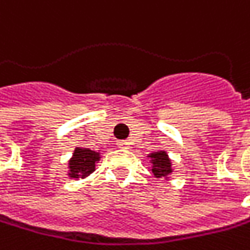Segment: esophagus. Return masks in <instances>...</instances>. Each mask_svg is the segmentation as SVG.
I'll list each match as a JSON object with an SVG mask.
<instances>
[{
	"label": "esophagus",
	"mask_w": 250,
	"mask_h": 250,
	"mask_svg": "<svg viewBox=\"0 0 250 250\" xmlns=\"http://www.w3.org/2000/svg\"><path fill=\"white\" fill-rule=\"evenodd\" d=\"M117 145H118V147H121V149H128L131 144H129L128 141H118V142H117Z\"/></svg>",
	"instance_id": "obj_1"
}]
</instances>
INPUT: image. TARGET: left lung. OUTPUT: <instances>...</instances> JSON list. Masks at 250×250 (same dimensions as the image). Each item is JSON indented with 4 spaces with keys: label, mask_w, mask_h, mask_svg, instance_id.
<instances>
[{
    "label": "left lung",
    "mask_w": 250,
    "mask_h": 250,
    "mask_svg": "<svg viewBox=\"0 0 250 250\" xmlns=\"http://www.w3.org/2000/svg\"><path fill=\"white\" fill-rule=\"evenodd\" d=\"M150 163H152V173L155 174L157 179H167L168 174H171L173 168H171V160L168 159V155L165 150H159L150 153Z\"/></svg>",
    "instance_id": "left-lung-1"
}]
</instances>
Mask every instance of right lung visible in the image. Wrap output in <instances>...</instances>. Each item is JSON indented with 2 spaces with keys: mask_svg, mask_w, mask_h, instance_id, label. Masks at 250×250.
<instances>
[{
  "mask_svg": "<svg viewBox=\"0 0 250 250\" xmlns=\"http://www.w3.org/2000/svg\"><path fill=\"white\" fill-rule=\"evenodd\" d=\"M100 160V153L87 149L76 147L73 157L69 160V177L85 179L95 170V163Z\"/></svg>",
  "mask_w": 250,
  "mask_h": 250,
  "instance_id": "add662e5",
  "label": "right lung"
}]
</instances>
